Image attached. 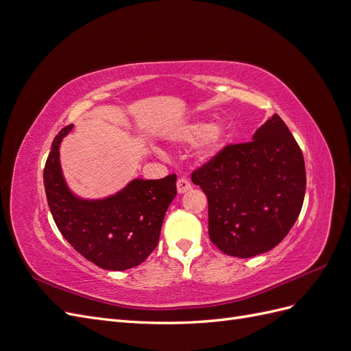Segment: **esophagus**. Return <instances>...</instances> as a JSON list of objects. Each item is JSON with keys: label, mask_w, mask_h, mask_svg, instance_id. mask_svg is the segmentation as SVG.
I'll use <instances>...</instances> for the list:
<instances>
[{"label": "esophagus", "mask_w": 351, "mask_h": 351, "mask_svg": "<svg viewBox=\"0 0 351 351\" xmlns=\"http://www.w3.org/2000/svg\"><path fill=\"white\" fill-rule=\"evenodd\" d=\"M190 189H192V184H190V182H189L187 178H178V182H177V192H178L180 195H183V193L189 192Z\"/></svg>", "instance_id": "esophagus-1"}]
</instances>
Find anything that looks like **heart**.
<instances>
[{"label": "heart", "mask_w": 351, "mask_h": 351, "mask_svg": "<svg viewBox=\"0 0 351 351\" xmlns=\"http://www.w3.org/2000/svg\"><path fill=\"white\" fill-rule=\"evenodd\" d=\"M171 139L184 145H195L200 142L197 151L199 159L208 162L215 159L226 149L228 132L224 124H212L206 120H195L184 125H180L171 134ZM155 151L156 154H162L159 149Z\"/></svg>", "instance_id": "obj_1"}]
</instances>
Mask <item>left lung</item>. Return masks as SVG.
I'll list each match as a JSON object with an SVG mask.
<instances>
[{"label":"left lung","instance_id":"1","mask_svg":"<svg viewBox=\"0 0 351 351\" xmlns=\"http://www.w3.org/2000/svg\"><path fill=\"white\" fill-rule=\"evenodd\" d=\"M208 197L209 237L230 256L267 253L299 217L306 171L289 127L274 114L252 142L227 146L192 176Z\"/></svg>","mask_w":351,"mask_h":351}]
</instances>
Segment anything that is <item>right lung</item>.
<instances>
[{"label": "right lung", "mask_w": 351, "mask_h": 351, "mask_svg": "<svg viewBox=\"0 0 351 351\" xmlns=\"http://www.w3.org/2000/svg\"><path fill=\"white\" fill-rule=\"evenodd\" d=\"M64 127L51 146L44 184L58 230L88 261L108 271L141 265L156 247L165 212L177 195L176 174L159 180L133 178L119 192L89 199L74 193L64 177L60 147Z\"/></svg>", "instance_id": "add662e5"}]
</instances>
